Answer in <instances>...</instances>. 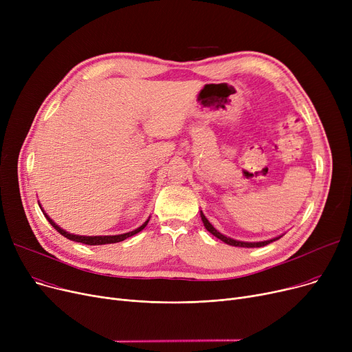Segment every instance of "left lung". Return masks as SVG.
<instances>
[{"label":"left lung","mask_w":352,"mask_h":352,"mask_svg":"<svg viewBox=\"0 0 352 352\" xmlns=\"http://www.w3.org/2000/svg\"><path fill=\"white\" fill-rule=\"evenodd\" d=\"M201 219H202V223H204V227L207 228V231H210L214 236H217L218 239H221V241H224L226 244H228V245H232V247H245V248H256V247H264V245H268L270 243H272V241H276V239H280L283 235H280V236H275V238H272V239H267V241H260V243H245V241H238V239H234V238H230V236H226V235H223L221 234L219 231H217L212 226H211V223L210 221L206 218V215L202 214V211H201Z\"/></svg>","instance_id":"1"}]
</instances>
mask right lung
I'll use <instances>...</instances> for the list:
<instances>
[{
  "mask_svg": "<svg viewBox=\"0 0 352 352\" xmlns=\"http://www.w3.org/2000/svg\"><path fill=\"white\" fill-rule=\"evenodd\" d=\"M40 208H41V206H40ZM41 210H43V208H41ZM43 212H44L45 218L48 219V223H50L55 230H57L61 235H64L65 238L71 239V241L82 243V244H87V245H104V244H114V243L124 241V239H126L128 236H133V235L138 234L140 231H142V230L146 227L148 221H150V219H146L145 223H144L141 227H138V228H137V230H134V231L125 232V234H120V235H96V236H88V235H74V234H69V232L64 231L61 227H58L57 224L54 223V221H52V219L45 214V211H44V210H43Z\"/></svg>",
  "mask_w": 352,
  "mask_h": 352,
  "instance_id": "add662e5",
  "label": "right lung"
}]
</instances>
